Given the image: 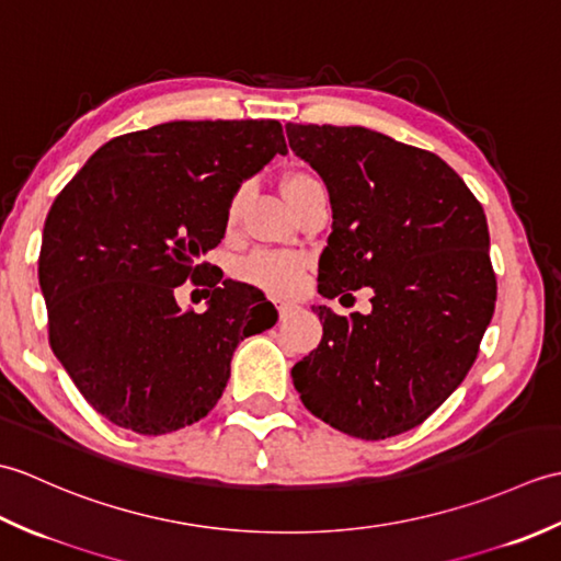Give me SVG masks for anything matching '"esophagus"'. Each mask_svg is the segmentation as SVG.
Returning a JSON list of instances; mask_svg holds the SVG:
<instances>
[{"label": "esophagus", "mask_w": 561, "mask_h": 561, "mask_svg": "<svg viewBox=\"0 0 561 561\" xmlns=\"http://www.w3.org/2000/svg\"><path fill=\"white\" fill-rule=\"evenodd\" d=\"M277 311H279V318H287V316H291V311H294V304H289V301H277Z\"/></svg>", "instance_id": "esophagus-1"}]
</instances>
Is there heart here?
I'll return each instance as SVG.
<instances>
[{
	"mask_svg": "<svg viewBox=\"0 0 561 561\" xmlns=\"http://www.w3.org/2000/svg\"><path fill=\"white\" fill-rule=\"evenodd\" d=\"M316 185H320V181L308 171H291L284 175L282 181V190L284 195H287L291 207ZM248 197H250L248 183L238 185L233 190L229 207H226V224L233 226L238 221ZM236 274L243 282L253 284V287H260L272 294H287L296 289V284L301 282L304 260L294 253H282V250H255V253H250L245 260L238 262Z\"/></svg>",
	"mask_w": 561,
	"mask_h": 561,
	"instance_id": "b5f03b06",
	"label": "heart"
}]
</instances>
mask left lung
I'll use <instances>...</instances> for the list:
<instances>
[{
	"instance_id": "1",
	"label": "left lung",
	"mask_w": 561,
	"mask_h": 561,
	"mask_svg": "<svg viewBox=\"0 0 561 561\" xmlns=\"http://www.w3.org/2000/svg\"><path fill=\"white\" fill-rule=\"evenodd\" d=\"M287 137L330 193L318 291L374 289L368 316L313 308L323 340L291 368L294 388L350 436L410 432L462 383L492 320L484 209L444 159L374 129L289 123Z\"/></svg>"
}]
</instances>
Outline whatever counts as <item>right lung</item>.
<instances>
[{
	"instance_id": "right-lung-1",
	"label": "right lung",
	"mask_w": 561,
	"mask_h": 561,
	"mask_svg": "<svg viewBox=\"0 0 561 561\" xmlns=\"http://www.w3.org/2000/svg\"><path fill=\"white\" fill-rule=\"evenodd\" d=\"M287 153L277 121H175L103 145L47 211L38 282L47 340L87 402L159 436L219 402L238 342L277 323L265 294L202 279L245 178ZM207 283L205 314L174 289Z\"/></svg>"
}]
</instances>
